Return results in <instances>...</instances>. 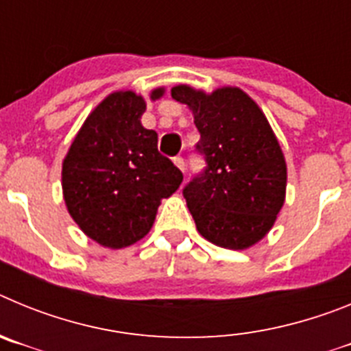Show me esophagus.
I'll return each instance as SVG.
<instances>
[{"label":"esophagus","instance_id":"34e87169","mask_svg":"<svg viewBox=\"0 0 351 351\" xmlns=\"http://www.w3.org/2000/svg\"><path fill=\"white\" fill-rule=\"evenodd\" d=\"M173 163H176V167H178V169L181 170L182 173H184L186 165H184V160H182V156H176V158H173Z\"/></svg>","mask_w":351,"mask_h":351}]
</instances>
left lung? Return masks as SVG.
Instances as JSON below:
<instances>
[{
  "instance_id": "left-lung-1",
  "label": "left lung",
  "mask_w": 351,
  "mask_h": 351,
  "mask_svg": "<svg viewBox=\"0 0 351 351\" xmlns=\"http://www.w3.org/2000/svg\"><path fill=\"white\" fill-rule=\"evenodd\" d=\"M173 100L195 114L204 167L182 188L198 232L221 247L244 250L271 230L285 202L287 165L267 119L246 93L206 95L188 86Z\"/></svg>"
}]
</instances>
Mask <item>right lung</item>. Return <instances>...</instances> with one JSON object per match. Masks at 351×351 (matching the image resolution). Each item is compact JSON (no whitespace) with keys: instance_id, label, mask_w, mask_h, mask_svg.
Segmentation results:
<instances>
[{"instance_id":"1","label":"right lung","mask_w":351,"mask_h":351,"mask_svg":"<svg viewBox=\"0 0 351 351\" xmlns=\"http://www.w3.org/2000/svg\"><path fill=\"white\" fill-rule=\"evenodd\" d=\"M163 89L153 91L160 98ZM142 96H107L86 119L63 161L68 213L101 246L126 247L153 226L161 198L178 190L182 172L158 151V133L141 125Z\"/></svg>"}]
</instances>
